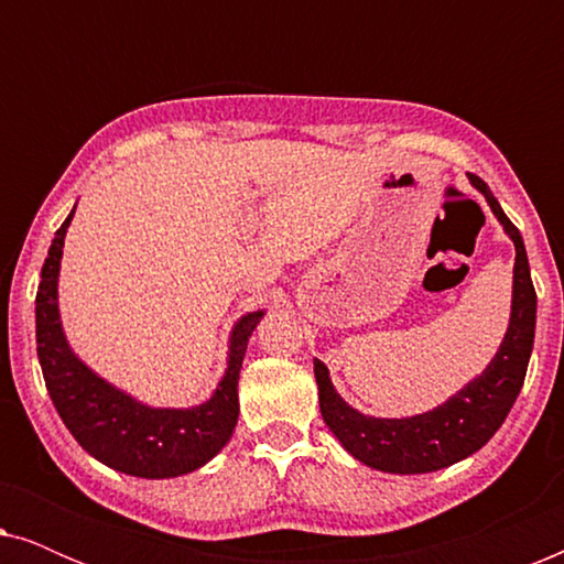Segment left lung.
Masks as SVG:
<instances>
[{
    "label": "left lung",
    "mask_w": 564,
    "mask_h": 564,
    "mask_svg": "<svg viewBox=\"0 0 564 564\" xmlns=\"http://www.w3.org/2000/svg\"><path fill=\"white\" fill-rule=\"evenodd\" d=\"M469 182L482 192L490 210L496 213L516 246L511 323L485 372L434 411L411 419H375L344 403V398L330 384L328 367L321 359H313L321 415L326 426L351 457L382 473H434L482 449L506 421L527 377L536 326V292L531 284L527 249L519 228L508 220L488 184L475 174H469Z\"/></svg>",
    "instance_id": "1"
}]
</instances>
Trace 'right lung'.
I'll return each mask as SVG.
<instances>
[{"mask_svg": "<svg viewBox=\"0 0 564 564\" xmlns=\"http://www.w3.org/2000/svg\"><path fill=\"white\" fill-rule=\"evenodd\" d=\"M74 210L56 230L35 295L37 359L48 395L82 449L102 465L149 480L187 475L210 462L234 436L238 421V372L249 336L264 311L243 315L236 323L228 346V369L207 403L184 411L138 403L135 398L91 372L72 351L61 328L58 269Z\"/></svg>", "mask_w": 564, "mask_h": 564, "instance_id": "add662e5", "label": "right lung"}]
</instances>
